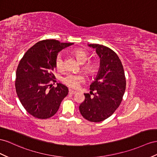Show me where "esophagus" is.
Segmentation results:
<instances>
[{
    "label": "esophagus",
    "instance_id": "obj_1",
    "mask_svg": "<svg viewBox=\"0 0 157 157\" xmlns=\"http://www.w3.org/2000/svg\"><path fill=\"white\" fill-rule=\"evenodd\" d=\"M69 94H76V91H74V90H69Z\"/></svg>",
    "mask_w": 157,
    "mask_h": 157
}]
</instances>
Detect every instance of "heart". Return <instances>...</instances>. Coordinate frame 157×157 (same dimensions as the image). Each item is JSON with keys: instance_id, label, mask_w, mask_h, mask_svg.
<instances>
[{"instance_id": "heart-1", "label": "heart", "mask_w": 157, "mask_h": 157, "mask_svg": "<svg viewBox=\"0 0 157 157\" xmlns=\"http://www.w3.org/2000/svg\"><path fill=\"white\" fill-rule=\"evenodd\" d=\"M73 54L78 61L82 64V70L88 75H94L98 70V64L94 61H88L90 56L83 49H75ZM55 66L56 69L62 71L64 68V56L62 53H58L55 58ZM85 81V77L82 74H67L62 78V82L67 86L76 89L79 84Z\"/></svg>"}]
</instances>
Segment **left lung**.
<instances>
[{
    "label": "left lung",
    "instance_id": "obj_1",
    "mask_svg": "<svg viewBox=\"0 0 157 157\" xmlns=\"http://www.w3.org/2000/svg\"><path fill=\"white\" fill-rule=\"evenodd\" d=\"M89 46L96 49L100 58V67L95 80L90 85L94 96L84 94L85 100L79 109L87 121L100 122L110 117L120 105L125 91L126 79L122 63L113 50L100 44Z\"/></svg>",
    "mask_w": 157,
    "mask_h": 157
}]
</instances>
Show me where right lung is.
Masks as SVG:
<instances>
[{
  "label": "right lung",
  "instance_id": "add662e5",
  "mask_svg": "<svg viewBox=\"0 0 157 157\" xmlns=\"http://www.w3.org/2000/svg\"><path fill=\"white\" fill-rule=\"evenodd\" d=\"M73 43L44 40L35 44L23 56L16 73L15 87L20 101L33 117L45 119L54 115L68 94L67 87L56 82L53 71L59 52Z\"/></svg>",
  "mask_w": 157,
  "mask_h": 157
}]
</instances>
